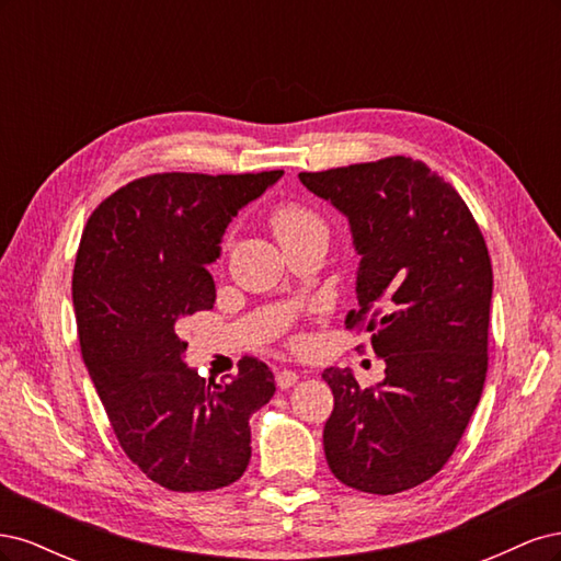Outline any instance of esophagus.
Returning <instances> with one entry per match:
<instances>
[{
	"instance_id": "1",
	"label": "esophagus",
	"mask_w": 561,
	"mask_h": 561,
	"mask_svg": "<svg viewBox=\"0 0 561 561\" xmlns=\"http://www.w3.org/2000/svg\"><path fill=\"white\" fill-rule=\"evenodd\" d=\"M297 379H299L297 371H293V369H280V371H278V386H280V388L295 386Z\"/></svg>"
}]
</instances>
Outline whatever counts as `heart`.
Here are the masks:
<instances>
[{
	"label": "heart",
	"instance_id": "heart-1",
	"mask_svg": "<svg viewBox=\"0 0 561 561\" xmlns=\"http://www.w3.org/2000/svg\"><path fill=\"white\" fill-rule=\"evenodd\" d=\"M268 222L274 227L278 241L285 245L304 233L311 231H325V225L316 210L309 206H304L299 201H283L278 206L271 210Z\"/></svg>",
	"mask_w": 561,
	"mask_h": 561
}]
</instances>
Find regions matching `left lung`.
<instances>
[{
	"label": "left lung",
	"instance_id": "1",
	"mask_svg": "<svg viewBox=\"0 0 561 561\" xmlns=\"http://www.w3.org/2000/svg\"><path fill=\"white\" fill-rule=\"evenodd\" d=\"M342 210L360 254L346 330L371 332L386 379L351 369L322 379L334 407L322 431L339 482L400 494L449 461L482 398L494 271L480 225L449 182L410 157L299 173Z\"/></svg>",
	"mask_w": 561,
	"mask_h": 561
}]
</instances>
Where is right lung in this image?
<instances>
[{"label": "right lung", "mask_w": 561, "mask_h": 561, "mask_svg": "<svg viewBox=\"0 0 561 561\" xmlns=\"http://www.w3.org/2000/svg\"><path fill=\"white\" fill-rule=\"evenodd\" d=\"M283 171L154 173L107 196L81 233L72 299L81 358L110 426L151 482L194 494L229 486L250 461V414L276 393L245 355L229 381L182 363V320L215 304L208 264L231 217Z\"/></svg>", "instance_id": "1"}]
</instances>
